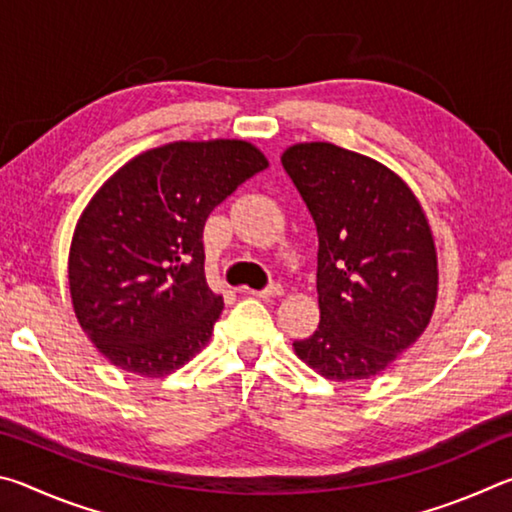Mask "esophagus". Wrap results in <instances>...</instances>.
Masks as SVG:
<instances>
[{
    "label": "esophagus",
    "mask_w": 512,
    "mask_h": 512,
    "mask_svg": "<svg viewBox=\"0 0 512 512\" xmlns=\"http://www.w3.org/2000/svg\"><path fill=\"white\" fill-rule=\"evenodd\" d=\"M250 293H253V296H257V298H262V300H271V298L282 296V287H280V284H271V287L259 289V291H250Z\"/></svg>",
    "instance_id": "obj_1"
}]
</instances>
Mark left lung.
<instances>
[{"mask_svg": "<svg viewBox=\"0 0 512 512\" xmlns=\"http://www.w3.org/2000/svg\"><path fill=\"white\" fill-rule=\"evenodd\" d=\"M282 167L316 225L320 323L293 341L318 375H379L429 325L436 248L420 203L384 164L329 142L296 144Z\"/></svg>", "mask_w": 512, "mask_h": 512, "instance_id": "obj_1", "label": "left lung"}]
</instances>
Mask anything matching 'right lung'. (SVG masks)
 <instances>
[{
    "mask_svg": "<svg viewBox=\"0 0 512 512\" xmlns=\"http://www.w3.org/2000/svg\"><path fill=\"white\" fill-rule=\"evenodd\" d=\"M268 162L241 140L176 142L124 164L76 225L69 293L110 363L164 377L210 341L223 300L205 282L210 212Z\"/></svg>",
    "mask_w": 512,
    "mask_h": 512,
    "instance_id": "add662e5",
    "label": "right lung"
}]
</instances>
